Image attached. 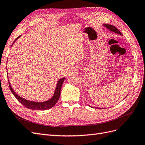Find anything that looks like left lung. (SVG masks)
I'll list each match as a JSON object with an SVG mask.
<instances>
[{
	"label": "left lung",
	"instance_id": "left-lung-1",
	"mask_svg": "<svg viewBox=\"0 0 145 145\" xmlns=\"http://www.w3.org/2000/svg\"><path fill=\"white\" fill-rule=\"evenodd\" d=\"M103 26L106 28H107L108 29H109L110 31H112V32L116 33L120 35H122V34L121 33L120 31L118 30L117 28H116L114 26H113L112 25H109V24H105V25H103Z\"/></svg>",
	"mask_w": 145,
	"mask_h": 145
}]
</instances>
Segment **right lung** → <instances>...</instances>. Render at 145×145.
<instances>
[{
  "instance_id": "add662e5",
  "label": "right lung",
  "mask_w": 145,
  "mask_h": 145,
  "mask_svg": "<svg viewBox=\"0 0 145 145\" xmlns=\"http://www.w3.org/2000/svg\"><path fill=\"white\" fill-rule=\"evenodd\" d=\"M19 37L16 38L14 42ZM65 78L63 77V78H60V79L59 80V81L57 82V87L56 88L54 94L53 96L52 97V98L50 99V100L46 101V102H33V101H29V100L24 99V98L20 97V96L17 95L12 89L9 80H8V83H9L10 88V90L11 91V93H12V94L14 95V97L16 98V99L18 100L20 103L22 104L25 107L27 108L28 109H33V110H46V109H50V108H51L52 107H53L56 104V103L57 102V101L59 100V99L60 97L61 88H62V84H63Z\"/></svg>"
}]
</instances>
